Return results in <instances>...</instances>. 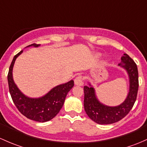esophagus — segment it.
<instances>
[{
    "instance_id": "34e87169",
    "label": "esophagus",
    "mask_w": 147,
    "mask_h": 147,
    "mask_svg": "<svg viewBox=\"0 0 147 147\" xmlns=\"http://www.w3.org/2000/svg\"><path fill=\"white\" fill-rule=\"evenodd\" d=\"M75 84H76V85H78V86L83 85V78L81 75H79V76L75 78Z\"/></svg>"
}]
</instances>
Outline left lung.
I'll use <instances>...</instances> for the list:
<instances>
[{
	"mask_svg": "<svg viewBox=\"0 0 147 147\" xmlns=\"http://www.w3.org/2000/svg\"><path fill=\"white\" fill-rule=\"evenodd\" d=\"M121 60L124 65L119 64V65L126 69L129 78V92L123 103L115 107L105 106L98 101L93 87L84 86V110L88 116L98 124H112L123 119L129 113L137 99L139 88L137 65L127 53L123 54Z\"/></svg>",
	"mask_w": 147,
	"mask_h": 147,
	"instance_id": "8db88e82",
	"label": "left lung"
}]
</instances>
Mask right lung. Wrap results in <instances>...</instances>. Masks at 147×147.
Wrapping results in <instances>:
<instances>
[{
  "mask_svg": "<svg viewBox=\"0 0 147 147\" xmlns=\"http://www.w3.org/2000/svg\"><path fill=\"white\" fill-rule=\"evenodd\" d=\"M31 46L37 47L39 44H33L28 46ZM22 53V51L14 56L7 74L9 92L12 99L17 109L27 118L41 123L49 121L53 119L62 109L66 96L73 87L74 81L71 80L65 84L55 86L41 98H31L27 97L19 90L12 79L14 63Z\"/></svg>",
  "mask_w": 147,
  "mask_h": 147,
  "instance_id": "1",
  "label": "right lung"
}]
</instances>
